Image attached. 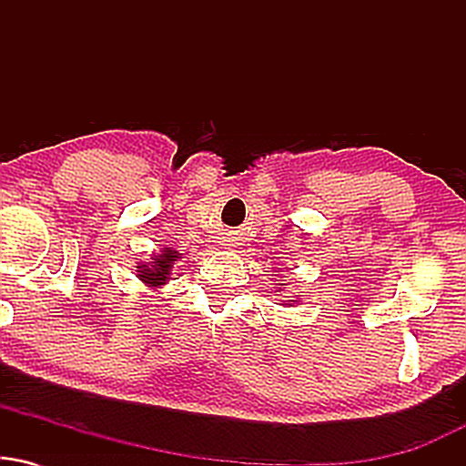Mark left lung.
I'll return each mask as SVG.
<instances>
[{
	"instance_id": "8db88e82",
	"label": "left lung",
	"mask_w": 466,
	"mask_h": 466,
	"mask_svg": "<svg viewBox=\"0 0 466 466\" xmlns=\"http://www.w3.org/2000/svg\"><path fill=\"white\" fill-rule=\"evenodd\" d=\"M291 302H296V300H291Z\"/></svg>"
}]
</instances>
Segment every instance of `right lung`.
<instances>
[{"label": "right lung", "mask_w": 466, "mask_h": 466, "mask_svg": "<svg viewBox=\"0 0 466 466\" xmlns=\"http://www.w3.org/2000/svg\"><path fill=\"white\" fill-rule=\"evenodd\" d=\"M177 258H181L179 251H175L173 248H164L162 254L151 258L153 263L137 265V278H140L147 287H162L168 282L170 271H173V265Z\"/></svg>", "instance_id": "add662e5"}]
</instances>
